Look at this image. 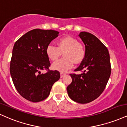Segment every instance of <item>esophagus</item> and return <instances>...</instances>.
I'll use <instances>...</instances> for the list:
<instances>
[{"label":"esophagus","mask_w":127,"mask_h":127,"mask_svg":"<svg viewBox=\"0 0 127 127\" xmlns=\"http://www.w3.org/2000/svg\"><path fill=\"white\" fill-rule=\"evenodd\" d=\"M65 75V73H60V77H61V78H62V77H63Z\"/></svg>","instance_id":"34e87169"}]
</instances>
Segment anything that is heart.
Here are the masks:
<instances>
[{
	"instance_id": "1",
	"label": "heart",
	"mask_w": 127,
	"mask_h": 127,
	"mask_svg": "<svg viewBox=\"0 0 127 127\" xmlns=\"http://www.w3.org/2000/svg\"><path fill=\"white\" fill-rule=\"evenodd\" d=\"M57 47L49 44L46 48V54L52 61L56 60L64 53V59L53 63L51 67L60 72H65L73 67L74 63H80L85 56V50L77 39L70 36L59 39Z\"/></svg>"
}]
</instances>
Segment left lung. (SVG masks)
Returning a JSON list of instances; mask_svg holds the SVG:
<instances>
[{"label":"left lung","instance_id":"left-lung-1","mask_svg":"<svg viewBox=\"0 0 127 127\" xmlns=\"http://www.w3.org/2000/svg\"><path fill=\"white\" fill-rule=\"evenodd\" d=\"M79 36L85 45V56L75 71H83L81 74H70L72 82L67 91L73 101L84 104L94 100L103 92L111 67L109 51L96 36L85 31Z\"/></svg>","mask_w":127,"mask_h":127}]
</instances>
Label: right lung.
<instances>
[{
  "instance_id": "1",
  "label": "right lung",
  "mask_w": 127,
  "mask_h": 127,
  "mask_svg": "<svg viewBox=\"0 0 127 127\" xmlns=\"http://www.w3.org/2000/svg\"><path fill=\"white\" fill-rule=\"evenodd\" d=\"M54 30L35 29L21 36L12 50L10 73L14 86L24 98L42 101L50 95L53 84L60 77L59 71L48 70L50 65L46 48L59 36Z\"/></svg>"
}]
</instances>
